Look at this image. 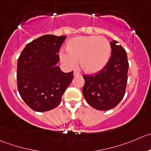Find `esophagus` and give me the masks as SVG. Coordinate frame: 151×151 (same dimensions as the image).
<instances>
[{
  "label": "esophagus",
  "instance_id": "obj_1",
  "mask_svg": "<svg viewBox=\"0 0 151 151\" xmlns=\"http://www.w3.org/2000/svg\"><path fill=\"white\" fill-rule=\"evenodd\" d=\"M73 75H74V76H81V74H80V73L78 72V71H74Z\"/></svg>",
  "mask_w": 151,
  "mask_h": 151
}]
</instances>
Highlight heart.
Here are the masks:
<instances>
[{
  "instance_id": "heart-1",
  "label": "heart",
  "mask_w": 151,
  "mask_h": 151,
  "mask_svg": "<svg viewBox=\"0 0 151 151\" xmlns=\"http://www.w3.org/2000/svg\"><path fill=\"white\" fill-rule=\"evenodd\" d=\"M67 51L59 54L62 63L73 69L80 60L83 72L95 74L102 70L109 60L111 45L104 37L95 35L79 36L70 39L67 43Z\"/></svg>"
}]
</instances>
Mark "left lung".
Returning <instances> with one entry per match:
<instances>
[{
    "label": "left lung",
    "instance_id": "8db88e82",
    "mask_svg": "<svg viewBox=\"0 0 151 151\" xmlns=\"http://www.w3.org/2000/svg\"><path fill=\"white\" fill-rule=\"evenodd\" d=\"M111 57L105 68L95 76H83V95L97 110H109L121 101L126 93L128 62L125 49L118 42H110Z\"/></svg>",
    "mask_w": 151,
    "mask_h": 151
}]
</instances>
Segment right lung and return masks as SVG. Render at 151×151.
Listing matches in <instances>:
<instances>
[{
	"label": "right lung",
	"instance_id": "add662e5",
	"mask_svg": "<svg viewBox=\"0 0 151 151\" xmlns=\"http://www.w3.org/2000/svg\"><path fill=\"white\" fill-rule=\"evenodd\" d=\"M66 37L42 36L26 45L17 60V89L34 111L56 108L73 78V71L64 73L57 66L58 52Z\"/></svg>",
	"mask_w": 151,
	"mask_h": 151
}]
</instances>
